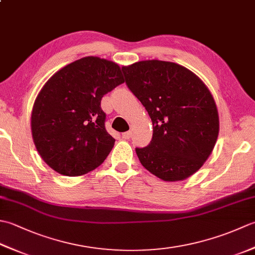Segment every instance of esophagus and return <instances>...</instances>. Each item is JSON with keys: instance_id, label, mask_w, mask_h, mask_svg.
Segmentation results:
<instances>
[{"instance_id": "1", "label": "esophagus", "mask_w": 255, "mask_h": 255, "mask_svg": "<svg viewBox=\"0 0 255 255\" xmlns=\"http://www.w3.org/2000/svg\"><path fill=\"white\" fill-rule=\"evenodd\" d=\"M122 137H123V139H129L131 137V131H126V132H124L123 134H122Z\"/></svg>"}]
</instances>
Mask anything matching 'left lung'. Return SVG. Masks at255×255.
I'll return each instance as SVG.
<instances>
[{
    "label": "left lung",
    "mask_w": 255,
    "mask_h": 255,
    "mask_svg": "<svg viewBox=\"0 0 255 255\" xmlns=\"http://www.w3.org/2000/svg\"><path fill=\"white\" fill-rule=\"evenodd\" d=\"M122 71L152 121V140L136 148L139 161L161 180H185L200 169L217 141L213 95L197 75L173 62L140 61Z\"/></svg>",
    "instance_id": "8db88e82"
}]
</instances>
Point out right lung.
<instances>
[{"mask_svg": "<svg viewBox=\"0 0 255 255\" xmlns=\"http://www.w3.org/2000/svg\"><path fill=\"white\" fill-rule=\"evenodd\" d=\"M115 62L85 57L59 70L38 94L31 132L38 153L52 170L78 176L100 166L114 147L102 97L124 83Z\"/></svg>", "mask_w": 255, "mask_h": 255, "instance_id": "add662e5", "label": "right lung"}]
</instances>
